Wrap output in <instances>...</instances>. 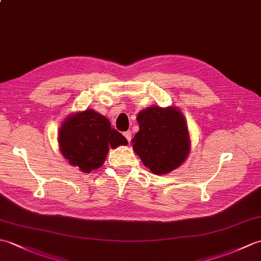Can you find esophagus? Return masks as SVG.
<instances>
[{
  "label": "esophagus",
  "instance_id": "obj_1",
  "mask_svg": "<svg viewBox=\"0 0 261 261\" xmlns=\"http://www.w3.org/2000/svg\"><path fill=\"white\" fill-rule=\"evenodd\" d=\"M123 136L125 137V139L127 140V142H130L131 141V138H132V134L130 131H126V132H124L123 134Z\"/></svg>",
  "mask_w": 261,
  "mask_h": 261
}]
</instances>
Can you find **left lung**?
<instances>
[{
	"mask_svg": "<svg viewBox=\"0 0 261 261\" xmlns=\"http://www.w3.org/2000/svg\"><path fill=\"white\" fill-rule=\"evenodd\" d=\"M137 121L139 131L132 139V147L153 174H168L185 162L191 140L178 109L149 107L138 114Z\"/></svg>",
	"mask_w": 261,
	"mask_h": 261,
	"instance_id": "1",
	"label": "left lung"
}]
</instances>
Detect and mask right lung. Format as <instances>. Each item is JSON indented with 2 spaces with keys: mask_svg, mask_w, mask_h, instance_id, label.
<instances>
[{
  "mask_svg": "<svg viewBox=\"0 0 261 261\" xmlns=\"http://www.w3.org/2000/svg\"><path fill=\"white\" fill-rule=\"evenodd\" d=\"M58 142L68 163L87 174L101 167L110 147L114 149L127 143L120 132L111 127L105 116L91 109L65 119L59 129Z\"/></svg>",
  "mask_w": 261,
  "mask_h": 261,
  "instance_id": "add662e5",
  "label": "right lung"
}]
</instances>
